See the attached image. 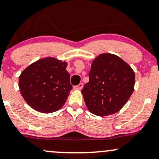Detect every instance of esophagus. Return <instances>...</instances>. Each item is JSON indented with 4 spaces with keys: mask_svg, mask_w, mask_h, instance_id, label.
<instances>
[{
    "mask_svg": "<svg viewBox=\"0 0 159 159\" xmlns=\"http://www.w3.org/2000/svg\"><path fill=\"white\" fill-rule=\"evenodd\" d=\"M82 88H83V84H82V83L79 84L78 86H74V89H78V90L81 89Z\"/></svg>",
    "mask_w": 159,
    "mask_h": 159,
    "instance_id": "34e87169",
    "label": "esophagus"
}]
</instances>
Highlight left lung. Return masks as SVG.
<instances>
[{
    "label": "left lung",
    "mask_w": 159,
    "mask_h": 159,
    "mask_svg": "<svg viewBox=\"0 0 159 159\" xmlns=\"http://www.w3.org/2000/svg\"><path fill=\"white\" fill-rule=\"evenodd\" d=\"M89 81L81 90L88 110L105 116L119 111L134 90L135 74L119 56L102 53L92 61Z\"/></svg>",
    "instance_id": "8db88e82"
}]
</instances>
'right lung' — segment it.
I'll return each mask as SVG.
<instances>
[{
  "label": "right lung",
  "instance_id": "add662e5",
  "mask_svg": "<svg viewBox=\"0 0 159 159\" xmlns=\"http://www.w3.org/2000/svg\"><path fill=\"white\" fill-rule=\"evenodd\" d=\"M67 66L50 56L28 66L19 76L20 92L28 105L45 114L62 108L73 89Z\"/></svg>",
  "mask_w": 159,
  "mask_h": 159
}]
</instances>
